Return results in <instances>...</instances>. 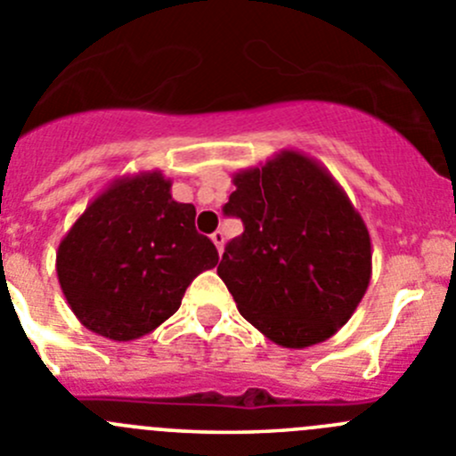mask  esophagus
<instances>
[{"mask_svg": "<svg viewBox=\"0 0 456 456\" xmlns=\"http://www.w3.org/2000/svg\"><path fill=\"white\" fill-rule=\"evenodd\" d=\"M211 240H214V245H216V248H218V252H223V245H224V233L220 232V229H218V232H214V233H211Z\"/></svg>", "mask_w": 456, "mask_h": 456, "instance_id": "esophagus-1", "label": "esophagus"}]
</instances>
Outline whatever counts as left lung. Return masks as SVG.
<instances>
[{"mask_svg": "<svg viewBox=\"0 0 456 456\" xmlns=\"http://www.w3.org/2000/svg\"><path fill=\"white\" fill-rule=\"evenodd\" d=\"M224 214L245 224L218 276L267 339L305 348L333 338L371 281V236L326 166L281 151L233 175Z\"/></svg>", "mask_w": 456, "mask_h": 456, "instance_id": "left-lung-1", "label": "left lung"}]
</instances>
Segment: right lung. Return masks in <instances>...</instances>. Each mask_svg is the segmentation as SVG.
<instances>
[{"label": "right lung", "mask_w": 456, "mask_h": 456, "mask_svg": "<svg viewBox=\"0 0 456 456\" xmlns=\"http://www.w3.org/2000/svg\"><path fill=\"white\" fill-rule=\"evenodd\" d=\"M218 263L161 170L123 175L87 204L55 252L71 313L112 342L139 339L175 314L191 281Z\"/></svg>", "instance_id": "right-lung-1"}]
</instances>
